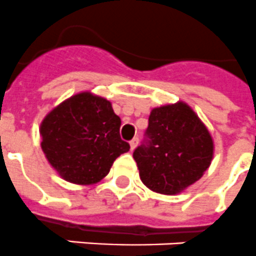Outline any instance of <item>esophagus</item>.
<instances>
[{"mask_svg": "<svg viewBox=\"0 0 256 256\" xmlns=\"http://www.w3.org/2000/svg\"><path fill=\"white\" fill-rule=\"evenodd\" d=\"M137 144H138V138H137V137H134V138H132V140H130V149H132V150H134V149H136Z\"/></svg>", "mask_w": 256, "mask_h": 256, "instance_id": "obj_1", "label": "esophagus"}]
</instances>
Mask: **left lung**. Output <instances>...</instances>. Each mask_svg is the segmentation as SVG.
Instances as JSON below:
<instances>
[{
  "label": "left lung",
  "mask_w": 256,
  "mask_h": 256,
  "mask_svg": "<svg viewBox=\"0 0 256 256\" xmlns=\"http://www.w3.org/2000/svg\"><path fill=\"white\" fill-rule=\"evenodd\" d=\"M213 150L212 136L199 116L178 102L152 110L145 140L133 158L148 188L175 195L202 178Z\"/></svg>",
  "instance_id": "1"
}]
</instances>
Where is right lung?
Masks as SVG:
<instances>
[{
	"instance_id": "add662e5",
	"label": "right lung",
	"mask_w": 256,
	"mask_h": 256,
	"mask_svg": "<svg viewBox=\"0 0 256 256\" xmlns=\"http://www.w3.org/2000/svg\"><path fill=\"white\" fill-rule=\"evenodd\" d=\"M120 124L110 100L80 92L44 118L42 149L61 178L74 184H94L108 174L120 154L130 150V144L120 137Z\"/></svg>"
}]
</instances>
